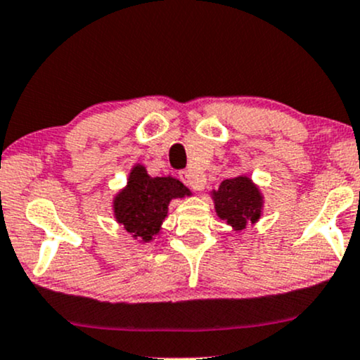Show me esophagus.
Wrapping results in <instances>:
<instances>
[{
	"label": "esophagus",
	"instance_id": "34e87169",
	"mask_svg": "<svg viewBox=\"0 0 360 360\" xmlns=\"http://www.w3.org/2000/svg\"><path fill=\"white\" fill-rule=\"evenodd\" d=\"M179 179L183 181L186 186H189L193 191H202V188H205V183H202L201 179H198V177L194 176L191 171H181Z\"/></svg>",
	"mask_w": 360,
	"mask_h": 360
}]
</instances>
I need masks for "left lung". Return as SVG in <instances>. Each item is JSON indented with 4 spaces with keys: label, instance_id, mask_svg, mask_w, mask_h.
<instances>
[{
    "label": "left lung",
    "instance_id": "left-lung-1",
    "mask_svg": "<svg viewBox=\"0 0 360 360\" xmlns=\"http://www.w3.org/2000/svg\"><path fill=\"white\" fill-rule=\"evenodd\" d=\"M216 214L224 219L235 231L253 226L262 218V191L248 176H236L224 179L216 191H211Z\"/></svg>",
    "mask_w": 360,
    "mask_h": 360
}]
</instances>
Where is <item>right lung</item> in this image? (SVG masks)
Listing matches in <instances>:
<instances>
[{
  "label": "right lung",
  "instance_id": "obj_1",
  "mask_svg": "<svg viewBox=\"0 0 360 360\" xmlns=\"http://www.w3.org/2000/svg\"><path fill=\"white\" fill-rule=\"evenodd\" d=\"M191 196L186 186L176 177H150L142 164L129 172L127 186L112 201L115 221L141 243H149L161 231L169 211V202L176 198Z\"/></svg>",
  "mask_w": 360,
  "mask_h": 360
}]
</instances>
